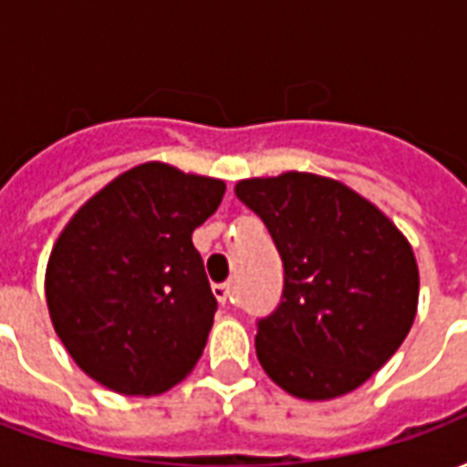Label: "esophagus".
<instances>
[{
  "instance_id": "34e87169",
  "label": "esophagus",
  "mask_w": 467,
  "mask_h": 467,
  "mask_svg": "<svg viewBox=\"0 0 467 467\" xmlns=\"http://www.w3.org/2000/svg\"><path fill=\"white\" fill-rule=\"evenodd\" d=\"M213 293L214 297L220 300V303H230L233 300V285L230 283H223V285H213Z\"/></svg>"
}]
</instances>
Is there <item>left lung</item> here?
Returning <instances> with one entry per match:
<instances>
[{"label": "left lung", "instance_id": "1", "mask_svg": "<svg viewBox=\"0 0 467 467\" xmlns=\"http://www.w3.org/2000/svg\"><path fill=\"white\" fill-rule=\"evenodd\" d=\"M237 200L273 234L283 300L257 323L265 372L303 400L360 388L410 333L420 275L405 234L348 184L310 172L253 177Z\"/></svg>", "mask_w": 467, "mask_h": 467}]
</instances>
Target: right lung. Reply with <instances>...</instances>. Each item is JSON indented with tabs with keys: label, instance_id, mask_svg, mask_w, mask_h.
I'll use <instances>...</instances> for the list:
<instances>
[{
	"label": "right lung",
	"instance_id": "obj_1",
	"mask_svg": "<svg viewBox=\"0 0 467 467\" xmlns=\"http://www.w3.org/2000/svg\"><path fill=\"white\" fill-rule=\"evenodd\" d=\"M223 194V180L144 162L67 223L47 263V307L92 380L122 395H160L197 365L217 300L192 233Z\"/></svg>",
	"mask_w": 467,
	"mask_h": 467
}]
</instances>
